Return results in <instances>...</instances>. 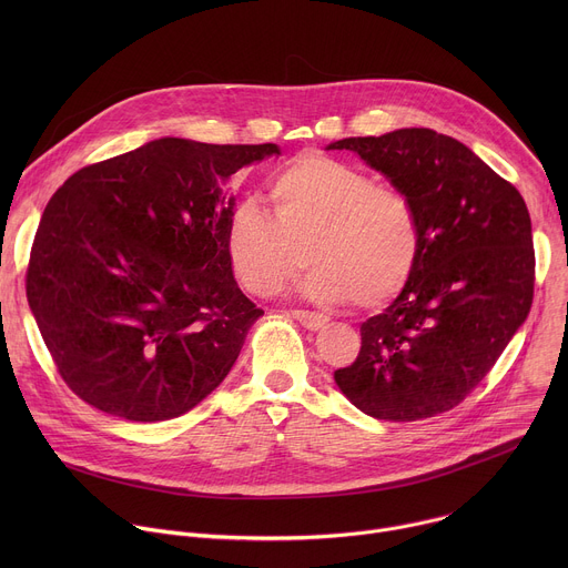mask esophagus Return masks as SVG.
<instances>
[{"mask_svg": "<svg viewBox=\"0 0 568 568\" xmlns=\"http://www.w3.org/2000/svg\"><path fill=\"white\" fill-rule=\"evenodd\" d=\"M292 316L301 323L303 328L314 331V333L321 331V328H326L328 321H331L326 314H316V312H307V310H294Z\"/></svg>", "mask_w": 568, "mask_h": 568, "instance_id": "obj_1", "label": "esophagus"}]
</instances>
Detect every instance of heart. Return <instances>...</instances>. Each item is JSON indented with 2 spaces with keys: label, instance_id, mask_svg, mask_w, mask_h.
Instances as JSON below:
<instances>
[{
  "label": "heart",
  "instance_id": "b5f03b06",
  "mask_svg": "<svg viewBox=\"0 0 568 568\" xmlns=\"http://www.w3.org/2000/svg\"><path fill=\"white\" fill-rule=\"evenodd\" d=\"M270 200L274 215L250 197L226 222V261L247 292L276 294L303 261L314 270L301 292L321 303L353 298L359 307H382L409 283L420 222L402 191L373 184L339 159L305 152L274 173Z\"/></svg>",
  "mask_w": 568,
  "mask_h": 568
}]
</instances>
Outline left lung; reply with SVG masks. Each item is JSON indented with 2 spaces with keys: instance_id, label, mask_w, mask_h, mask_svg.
<instances>
[{
  "instance_id": "1",
  "label": "left lung",
  "mask_w": 568,
  "mask_h": 568,
  "mask_svg": "<svg viewBox=\"0 0 568 568\" xmlns=\"http://www.w3.org/2000/svg\"><path fill=\"white\" fill-rule=\"evenodd\" d=\"M407 195L420 256L399 296L362 323L357 359L335 382L359 412L412 423L454 409L521 328L535 287L532 226L519 191L465 143L429 128L351 136Z\"/></svg>"
}]
</instances>
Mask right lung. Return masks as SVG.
<instances>
[{
    "label": "right lung",
    "instance_id": "right-lung-1",
    "mask_svg": "<svg viewBox=\"0 0 568 568\" xmlns=\"http://www.w3.org/2000/svg\"><path fill=\"white\" fill-rule=\"evenodd\" d=\"M276 143L164 136L73 173L49 200L27 298L67 386L134 423L178 418L220 386L263 316L224 252L240 169Z\"/></svg>",
    "mask_w": 568,
    "mask_h": 568
}]
</instances>
